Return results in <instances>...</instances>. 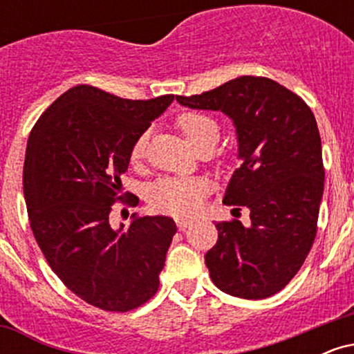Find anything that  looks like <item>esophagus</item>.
I'll return each mask as SVG.
<instances>
[{
    "label": "esophagus",
    "mask_w": 354,
    "mask_h": 354,
    "mask_svg": "<svg viewBox=\"0 0 354 354\" xmlns=\"http://www.w3.org/2000/svg\"><path fill=\"white\" fill-rule=\"evenodd\" d=\"M176 225H178V228H180L181 231H185L186 228H189V226L193 225V221H191V219H178Z\"/></svg>",
    "instance_id": "1"
}]
</instances>
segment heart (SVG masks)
Listing matches in <instances>:
<instances>
[{
    "label": "heart",
    "mask_w": 354,
    "mask_h": 354,
    "mask_svg": "<svg viewBox=\"0 0 354 354\" xmlns=\"http://www.w3.org/2000/svg\"><path fill=\"white\" fill-rule=\"evenodd\" d=\"M178 129L191 148L196 151L203 145H216L219 129L216 121L201 113H183L176 120ZM146 135L138 136L129 149V160L140 161L145 156ZM206 196V185L198 180H161L149 191L153 208L173 216H193L200 211Z\"/></svg>",
    "instance_id": "heart-1"
}]
</instances>
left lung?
<instances>
[{
    "instance_id": "1",
    "label": "left lung",
    "mask_w": 354,
    "mask_h": 354,
    "mask_svg": "<svg viewBox=\"0 0 354 354\" xmlns=\"http://www.w3.org/2000/svg\"><path fill=\"white\" fill-rule=\"evenodd\" d=\"M176 101L221 111L236 129L241 165L223 203L246 206L251 225L216 223L218 241L205 254L211 279L238 298L278 293L298 273L316 236L324 169L315 115L293 91L259 76H239Z\"/></svg>"
}]
</instances>
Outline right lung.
<instances>
[{
    "instance_id": "obj_1",
    "label": "right lung",
    "mask_w": 354,
    "mask_h": 354,
    "mask_svg": "<svg viewBox=\"0 0 354 354\" xmlns=\"http://www.w3.org/2000/svg\"><path fill=\"white\" fill-rule=\"evenodd\" d=\"M173 100H123L80 84L28 140L23 191L36 243L64 286L104 311L135 310L160 286L176 223L158 214L115 230L109 213L124 198L118 194L133 143Z\"/></svg>"
}]
</instances>
